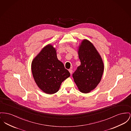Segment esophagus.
Masks as SVG:
<instances>
[{
	"label": "esophagus",
	"instance_id": "1",
	"mask_svg": "<svg viewBox=\"0 0 131 131\" xmlns=\"http://www.w3.org/2000/svg\"><path fill=\"white\" fill-rule=\"evenodd\" d=\"M69 71L70 73V74L71 75L72 74V72H73V70L72 69H69Z\"/></svg>",
	"mask_w": 131,
	"mask_h": 131
}]
</instances>
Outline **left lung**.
I'll return each instance as SVG.
<instances>
[{
  "instance_id": "obj_1",
  "label": "left lung",
  "mask_w": 131,
  "mask_h": 131,
  "mask_svg": "<svg viewBox=\"0 0 131 131\" xmlns=\"http://www.w3.org/2000/svg\"><path fill=\"white\" fill-rule=\"evenodd\" d=\"M78 52L81 65L73 73V77L79 90L87 93L100 83L104 71V64L95 47L88 39L82 40Z\"/></svg>"
}]
</instances>
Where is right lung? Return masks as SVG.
I'll return each instance as SVG.
<instances>
[{
	"mask_svg": "<svg viewBox=\"0 0 131 131\" xmlns=\"http://www.w3.org/2000/svg\"><path fill=\"white\" fill-rule=\"evenodd\" d=\"M32 76L39 88L47 94L57 92L61 83L70 77L56 54V49L50 44L45 46L32 60L31 65Z\"/></svg>",
	"mask_w": 131,
	"mask_h": 131,
	"instance_id": "right-lung-1",
	"label": "right lung"
}]
</instances>
